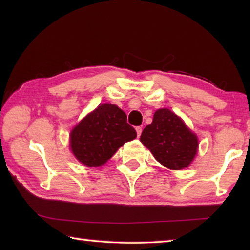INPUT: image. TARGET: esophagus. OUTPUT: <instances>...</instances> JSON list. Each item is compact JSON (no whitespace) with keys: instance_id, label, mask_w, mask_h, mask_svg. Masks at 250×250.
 Masks as SVG:
<instances>
[{"instance_id":"34e87169","label":"esophagus","mask_w":250,"mask_h":250,"mask_svg":"<svg viewBox=\"0 0 250 250\" xmlns=\"http://www.w3.org/2000/svg\"><path fill=\"white\" fill-rule=\"evenodd\" d=\"M135 131H137V134H138V138H139L141 135L142 128H141V126H137V128H135Z\"/></svg>"}]
</instances>
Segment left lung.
<instances>
[{"label":"left lung","mask_w":250,"mask_h":250,"mask_svg":"<svg viewBox=\"0 0 250 250\" xmlns=\"http://www.w3.org/2000/svg\"><path fill=\"white\" fill-rule=\"evenodd\" d=\"M140 141L158 162L171 170L189 166L197 152V138L168 109L155 111L152 124L142 131Z\"/></svg>","instance_id":"left-lung-1"}]
</instances>
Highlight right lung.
<instances>
[{
  "label": "right lung",
  "instance_id": "add662e5",
  "mask_svg": "<svg viewBox=\"0 0 250 250\" xmlns=\"http://www.w3.org/2000/svg\"><path fill=\"white\" fill-rule=\"evenodd\" d=\"M137 138L126 115L115 104H104L89 113L70 133L74 155L87 167H99L125 142Z\"/></svg>",
  "mask_w": 250,
  "mask_h": 250
}]
</instances>
